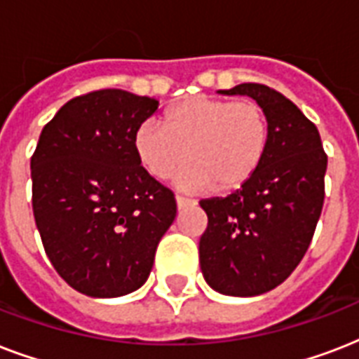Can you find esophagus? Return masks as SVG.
I'll return each instance as SVG.
<instances>
[{
	"mask_svg": "<svg viewBox=\"0 0 359 359\" xmlns=\"http://www.w3.org/2000/svg\"><path fill=\"white\" fill-rule=\"evenodd\" d=\"M175 201H177V208H179V210L191 207V205H196V203L191 201V199H186V197H180V196L175 197Z\"/></svg>",
	"mask_w": 359,
	"mask_h": 359,
	"instance_id": "34e87169",
	"label": "esophagus"
}]
</instances>
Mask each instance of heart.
Wrapping results in <instances>:
<instances>
[{"instance_id":"b5f03b06","label":"heart","mask_w":359,"mask_h":359,"mask_svg":"<svg viewBox=\"0 0 359 359\" xmlns=\"http://www.w3.org/2000/svg\"><path fill=\"white\" fill-rule=\"evenodd\" d=\"M163 123L145 121L134 134V151L154 179L177 177L182 190H238L261 168L270 141L264 109L253 100L188 97L165 111Z\"/></svg>"}]
</instances>
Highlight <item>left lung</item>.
I'll return each instance as SVG.
<instances>
[{
	"label": "left lung",
	"instance_id": "obj_1",
	"mask_svg": "<svg viewBox=\"0 0 359 359\" xmlns=\"http://www.w3.org/2000/svg\"><path fill=\"white\" fill-rule=\"evenodd\" d=\"M253 98L270 141L253 179L227 197L203 199V278L225 296H259L289 278L306 255L323 212L328 158L317 126L281 93L261 83L218 91Z\"/></svg>",
	"mask_w": 359,
	"mask_h": 359
}]
</instances>
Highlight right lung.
Instances as JSON below:
<instances>
[{"mask_svg": "<svg viewBox=\"0 0 359 359\" xmlns=\"http://www.w3.org/2000/svg\"><path fill=\"white\" fill-rule=\"evenodd\" d=\"M156 109L154 98L102 89L69 100L42 128L31 158L35 224L53 268L81 294L140 289L177 216L173 194L134 151Z\"/></svg>", "mask_w": 359, "mask_h": 359, "instance_id": "right-lung-1", "label": "right lung"}]
</instances>
